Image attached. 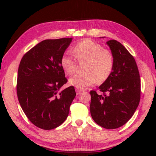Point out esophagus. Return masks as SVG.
I'll list each match as a JSON object with an SVG mask.
<instances>
[{
    "label": "esophagus",
    "instance_id": "34e87169",
    "mask_svg": "<svg viewBox=\"0 0 156 156\" xmlns=\"http://www.w3.org/2000/svg\"><path fill=\"white\" fill-rule=\"evenodd\" d=\"M83 91H84V89H83V88H79V87L76 88V94H80L81 92Z\"/></svg>",
    "mask_w": 156,
    "mask_h": 156
}]
</instances>
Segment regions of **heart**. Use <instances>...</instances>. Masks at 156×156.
I'll list each match as a JSON object with an SVG mask.
<instances>
[{
    "label": "heart",
    "instance_id": "obj_1",
    "mask_svg": "<svg viewBox=\"0 0 156 156\" xmlns=\"http://www.w3.org/2000/svg\"><path fill=\"white\" fill-rule=\"evenodd\" d=\"M74 57L65 54L60 60V65L66 74L72 75L77 69V61H85L83 73H76L69 78V83L76 87L91 86L98 80L104 82L109 77L114 67V58L110 50L90 39L76 43L73 47Z\"/></svg>",
    "mask_w": 156,
    "mask_h": 156
}]
</instances>
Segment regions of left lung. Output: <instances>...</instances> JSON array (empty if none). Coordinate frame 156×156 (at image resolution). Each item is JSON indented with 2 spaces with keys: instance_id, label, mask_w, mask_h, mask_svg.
I'll return each instance as SVG.
<instances>
[{
  "instance_id": "obj_1",
  "label": "left lung",
  "mask_w": 156,
  "mask_h": 156,
  "mask_svg": "<svg viewBox=\"0 0 156 156\" xmlns=\"http://www.w3.org/2000/svg\"><path fill=\"white\" fill-rule=\"evenodd\" d=\"M114 58L112 74L99 87L101 94L91 91L90 112L102 127H120L133 116L140 100V78L133 56L115 40L107 42Z\"/></svg>"
}]
</instances>
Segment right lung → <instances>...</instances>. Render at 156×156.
<instances>
[{
  "label": "right lung",
  "mask_w": 156,
  "mask_h": 156,
  "mask_svg": "<svg viewBox=\"0 0 156 156\" xmlns=\"http://www.w3.org/2000/svg\"><path fill=\"white\" fill-rule=\"evenodd\" d=\"M72 38L47 39L25 54L18 70L16 91L20 107L30 122L44 130L59 126L67 119L76 96L67 83L60 60Z\"/></svg>",
  "instance_id": "obj_1"
}]
</instances>
